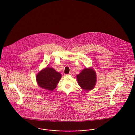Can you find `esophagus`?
<instances>
[{
	"label": "esophagus",
	"mask_w": 135,
	"mask_h": 135,
	"mask_svg": "<svg viewBox=\"0 0 135 135\" xmlns=\"http://www.w3.org/2000/svg\"><path fill=\"white\" fill-rule=\"evenodd\" d=\"M72 74H71V73H69V74H67V75H71Z\"/></svg>",
	"instance_id": "esophagus-1"
}]
</instances>
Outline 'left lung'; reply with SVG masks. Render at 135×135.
Returning <instances> with one entry per match:
<instances>
[{
	"instance_id": "obj_1",
	"label": "left lung",
	"mask_w": 135,
	"mask_h": 135,
	"mask_svg": "<svg viewBox=\"0 0 135 135\" xmlns=\"http://www.w3.org/2000/svg\"><path fill=\"white\" fill-rule=\"evenodd\" d=\"M77 80L79 85L86 90L93 89L96 83V75L95 71L90 69H85L77 75Z\"/></svg>"
}]
</instances>
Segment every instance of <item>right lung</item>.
<instances>
[{
  "label": "right lung",
  "instance_id": "add662e5",
  "mask_svg": "<svg viewBox=\"0 0 135 135\" xmlns=\"http://www.w3.org/2000/svg\"><path fill=\"white\" fill-rule=\"evenodd\" d=\"M61 78V75L53 68L47 67L36 76L39 86L47 90H53Z\"/></svg>",
  "mask_w": 135,
  "mask_h": 135
}]
</instances>
